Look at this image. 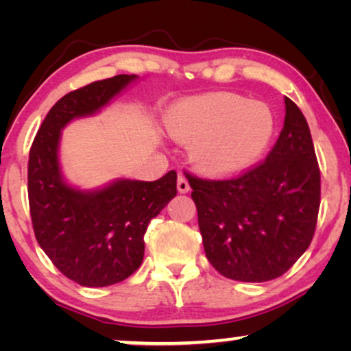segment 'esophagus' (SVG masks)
Returning a JSON list of instances; mask_svg holds the SVG:
<instances>
[{
	"label": "esophagus",
	"instance_id": "esophagus-1",
	"mask_svg": "<svg viewBox=\"0 0 351 351\" xmlns=\"http://www.w3.org/2000/svg\"><path fill=\"white\" fill-rule=\"evenodd\" d=\"M177 190H179L180 193H186V191L190 190V184L184 174H179V179H177Z\"/></svg>",
	"mask_w": 351,
	"mask_h": 351
}]
</instances>
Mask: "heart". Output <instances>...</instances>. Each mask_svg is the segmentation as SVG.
<instances>
[{
    "instance_id": "1",
    "label": "heart",
    "mask_w": 351,
    "mask_h": 351,
    "mask_svg": "<svg viewBox=\"0 0 351 351\" xmlns=\"http://www.w3.org/2000/svg\"><path fill=\"white\" fill-rule=\"evenodd\" d=\"M167 131L191 143V158L209 174L228 176L258 161L275 134L268 105L230 93L185 100L166 119Z\"/></svg>"
}]
</instances>
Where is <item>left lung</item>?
Segmentation results:
<instances>
[{
    "mask_svg": "<svg viewBox=\"0 0 351 351\" xmlns=\"http://www.w3.org/2000/svg\"><path fill=\"white\" fill-rule=\"evenodd\" d=\"M285 104V126L262 162L227 179L186 172L206 257L230 280L280 278L313 239L319 166L304 113L289 97Z\"/></svg>",
    "mask_w": 351,
    "mask_h": 351,
    "instance_id": "obj_1",
    "label": "left lung"
}]
</instances>
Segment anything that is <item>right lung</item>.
<instances>
[{"label": "right lung", "instance_id": "add662e5", "mask_svg": "<svg viewBox=\"0 0 351 351\" xmlns=\"http://www.w3.org/2000/svg\"><path fill=\"white\" fill-rule=\"evenodd\" d=\"M136 75H117L57 100L38 129L28 156V204L36 241L57 270L88 287L126 280L143 261V234L177 193V174L153 182L118 180L95 193L62 182L57 147L70 119L94 113Z\"/></svg>", "mask_w": 351, "mask_h": 351}]
</instances>
